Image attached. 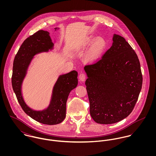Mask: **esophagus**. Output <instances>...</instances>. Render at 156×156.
Instances as JSON below:
<instances>
[{"label":"esophagus","mask_w":156,"mask_h":156,"mask_svg":"<svg viewBox=\"0 0 156 156\" xmlns=\"http://www.w3.org/2000/svg\"><path fill=\"white\" fill-rule=\"evenodd\" d=\"M86 74L85 73H81L80 74H79V79L80 81L82 82H84L86 79Z\"/></svg>","instance_id":"esophagus-1"}]
</instances>
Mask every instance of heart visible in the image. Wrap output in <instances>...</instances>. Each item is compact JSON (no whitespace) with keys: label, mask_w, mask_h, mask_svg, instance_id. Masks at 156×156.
<instances>
[{"label":"heart","mask_w":156,"mask_h":156,"mask_svg":"<svg viewBox=\"0 0 156 156\" xmlns=\"http://www.w3.org/2000/svg\"><path fill=\"white\" fill-rule=\"evenodd\" d=\"M94 40V37L89 38L87 41V45L91 44ZM94 41L87 55V59L88 61H94L97 59L105 51L107 46L106 41L103 38H98Z\"/></svg>","instance_id":"obj_1"}]
</instances>
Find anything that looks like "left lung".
<instances>
[{
    "label": "left lung",
    "instance_id": "obj_1",
    "mask_svg": "<svg viewBox=\"0 0 156 156\" xmlns=\"http://www.w3.org/2000/svg\"><path fill=\"white\" fill-rule=\"evenodd\" d=\"M113 41L100 59L84 68L90 115L101 124L116 123L127 117L142 85L140 62L133 48L118 35L114 34Z\"/></svg>",
    "mask_w": 156,
    "mask_h": 156
}]
</instances>
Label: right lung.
Wrapping results in <instances>:
<instances>
[{
	"label": "right lung",
	"mask_w": 156,
	"mask_h": 156,
	"mask_svg": "<svg viewBox=\"0 0 156 156\" xmlns=\"http://www.w3.org/2000/svg\"><path fill=\"white\" fill-rule=\"evenodd\" d=\"M53 46L49 32L47 31L40 30L29 36L21 45L14 58L11 79L12 89L23 110L34 120L47 125L58 124L65 119L68 97L70 91L78 83L77 72L73 70L59 76L53 88L50 104L42 111H34L26 105L23 98L21 88L34 56L40 52L47 51Z\"/></svg>",
	"instance_id": "obj_1"
}]
</instances>
